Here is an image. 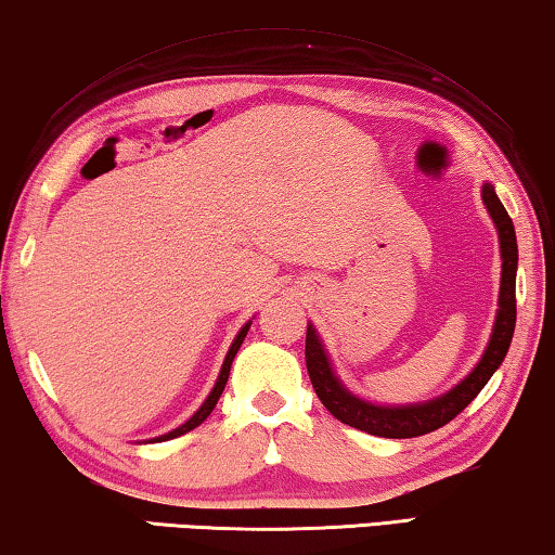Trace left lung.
Instances as JSON below:
<instances>
[{"label": "left lung", "mask_w": 555, "mask_h": 555, "mask_svg": "<svg viewBox=\"0 0 555 555\" xmlns=\"http://www.w3.org/2000/svg\"><path fill=\"white\" fill-rule=\"evenodd\" d=\"M483 206L489 208L493 223L499 230L501 241V293H499V312L496 325H493L491 343L486 347L481 362L474 366V372L456 385L444 397L431 399L426 404H409V406H377L370 402H362L349 395V391L339 385L335 374H332L330 360L325 349L320 345V337L314 335L312 325L307 327L305 337V362L307 374L314 391H318L320 402L325 404L327 412L343 424L354 426V429L374 434V437L385 439H412L422 437V434L437 431L439 426L449 424L456 414L474 402L476 395L486 387L491 374L499 370L508 352L511 337H514L516 327V266H518V245H516V230L511 223L504 203L499 201L496 191L491 183L481 189Z\"/></svg>", "instance_id": "1"}]
</instances>
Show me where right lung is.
<instances>
[{"mask_svg":"<svg viewBox=\"0 0 555 555\" xmlns=\"http://www.w3.org/2000/svg\"><path fill=\"white\" fill-rule=\"evenodd\" d=\"M248 330H250V322H248V325H245L241 332H237V337L233 339V345H230L228 354H225L223 370H220V377H218V382H216V387H212V391H210V395H208L206 402H203V406L198 409V412H195V414L191 416V420L185 422L183 426H178V429L168 431V434H164V437H158V439H153V441H168V439H176V437H181V434H185V431L195 429V426H198V424H203V422L208 420V414L212 412V409H216V404H218L220 395H223V389H225V382H228V374H230V364H233L235 354H237V349H241V345H243L245 335H248Z\"/></svg>","mask_w":555,"mask_h":555,"instance_id":"add662e5","label":"right lung"}]
</instances>
